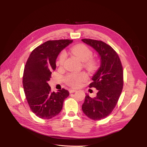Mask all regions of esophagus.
<instances>
[{
  "label": "esophagus",
  "mask_w": 147,
  "mask_h": 147,
  "mask_svg": "<svg viewBox=\"0 0 147 147\" xmlns=\"http://www.w3.org/2000/svg\"><path fill=\"white\" fill-rule=\"evenodd\" d=\"M76 91H77V90L75 89H69V93H74V92H75Z\"/></svg>",
  "instance_id": "34e87169"
}]
</instances>
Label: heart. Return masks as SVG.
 <instances>
[{
  "label": "heart",
  "instance_id": "heart-1",
  "mask_svg": "<svg viewBox=\"0 0 147 147\" xmlns=\"http://www.w3.org/2000/svg\"><path fill=\"white\" fill-rule=\"evenodd\" d=\"M70 52L77 58H78L82 63H86L85 65L87 68L92 69L94 68L95 63L94 61L90 59L93 56V52L87 46L84 45H77L74 46L70 49ZM65 59V53L62 52L60 55L58 63L62 65ZM88 78V75L84 73H80L79 74H69L67 78V83L70 85L78 87L80 84L85 81Z\"/></svg>",
  "mask_w": 147,
  "mask_h": 147
}]
</instances>
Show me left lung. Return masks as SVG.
<instances>
[{
  "label": "left lung",
  "mask_w": 147,
  "mask_h": 147,
  "mask_svg": "<svg viewBox=\"0 0 147 147\" xmlns=\"http://www.w3.org/2000/svg\"><path fill=\"white\" fill-rule=\"evenodd\" d=\"M82 40L98 53L101 61L89 85L98 90L96 96L92 98L86 94L82 109L89 118L99 120L109 115L117 103L123 86V67L117 53L109 45L87 38Z\"/></svg>",
  "instance_id": "left-lung-1"
}]
</instances>
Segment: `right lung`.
<instances>
[{"instance_id":"add662e5","label":"right lung","mask_w":147,"mask_h":147,"mask_svg":"<svg viewBox=\"0 0 147 147\" xmlns=\"http://www.w3.org/2000/svg\"><path fill=\"white\" fill-rule=\"evenodd\" d=\"M72 40H49L37 46L30 53L25 65L22 84L27 101L33 113L42 119H50L63 109L69 92L62 89L52 92L48 82L56 69V60Z\"/></svg>"}]
</instances>
